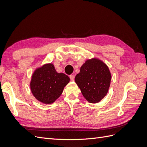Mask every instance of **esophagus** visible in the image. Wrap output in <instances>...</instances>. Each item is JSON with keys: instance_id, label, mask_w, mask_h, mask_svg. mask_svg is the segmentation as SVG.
I'll use <instances>...</instances> for the list:
<instances>
[{"instance_id": "obj_1", "label": "esophagus", "mask_w": 147, "mask_h": 147, "mask_svg": "<svg viewBox=\"0 0 147 147\" xmlns=\"http://www.w3.org/2000/svg\"><path fill=\"white\" fill-rule=\"evenodd\" d=\"M70 78L71 81H74L75 79V75H70Z\"/></svg>"}]
</instances>
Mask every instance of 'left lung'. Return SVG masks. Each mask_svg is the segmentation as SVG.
I'll return each instance as SVG.
<instances>
[{"label": "left lung", "mask_w": 147, "mask_h": 147, "mask_svg": "<svg viewBox=\"0 0 147 147\" xmlns=\"http://www.w3.org/2000/svg\"><path fill=\"white\" fill-rule=\"evenodd\" d=\"M111 79L108 66L100 59L93 57L82 65L75 82L87 101L96 104L107 94Z\"/></svg>", "instance_id": "1"}]
</instances>
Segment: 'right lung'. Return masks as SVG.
Wrapping results in <instances>:
<instances>
[{"mask_svg":"<svg viewBox=\"0 0 147 147\" xmlns=\"http://www.w3.org/2000/svg\"><path fill=\"white\" fill-rule=\"evenodd\" d=\"M70 78L63 73H57L52 63L45 64L35 69L32 75L30 88L39 102L51 104L60 97Z\"/></svg>","mask_w":147,"mask_h":147,"instance_id":"add662e5","label":"right lung"}]
</instances>
